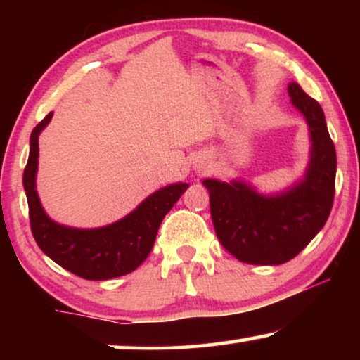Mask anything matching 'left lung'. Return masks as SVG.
I'll list each match as a JSON object with an SVG mask.
<instances>
[{"instance_id": "left-lung-1", "label": "left lung", "mask_w": 360, "mask_h": 360, "mask_svg": "<svg viewBox=\"0 0 360 360\" xmlns=\"http://www.w3.org/2000/svg\"><path fill=\"white\" fill-rule=\"evenodd\" d=\"M288 93L311 132V160L304 179L277 196L259 195L240 181H203L219 243L245 264L292 260L321 231L333 208L338 160L323 108L298 83H290Z\"/></svg>"}]
</instances>
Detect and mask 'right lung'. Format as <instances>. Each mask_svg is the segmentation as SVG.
Here are the masks:
<instances>
[{"instance_id": "add662e5", "label": "right lung", "mask_w": 360, "mask_h": 360, "mask_svg": "<svg viewBox=\"0 0 360 360\" xmlns=\"http://www.w3.org/2000/svg\"><path fill=\"white\" fill-rule=\"evenodd\" d=\"M44 117L32 129L31 150L22 184L29 205V221L41 250L68 272L85 280H110L136 270L154 248L157 231L188 184H175L152 193L116 223L98 229H73L57 224L42 210L36 191L39 134L52 120Z\"/></svg>"}]
</instances>
